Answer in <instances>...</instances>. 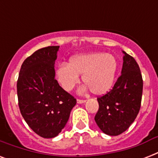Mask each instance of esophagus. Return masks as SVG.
I'll return each instance as SVG.
<instances>
[{"label": "esophagus", "mask_w": 158, "mask_h": 158, "mask_svg": "<svg viewBox=\"0 0 158 158\" xmlns=\"http://www.w3.org/2000/svg\"><path fill=\"white\" fill-rule=\"evenodd\" d=\"M86 102V100H84V99H77V103H84Z\"/></svg>", "instance_id": "34e87169"}]
</instances>
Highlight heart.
<instances>
[{
	"mask_svg": "<svg viewBox=\"0 0 158 158\" xmlns=\"http://www.w3.org/2000/svg\"><path fill=\"white\" fill-rule=\"evenodd\" d=\"M118 62L111 54L95 52L81 54L70 58L68 64H60L56 69V79L65 91H70L82 75L84 84L95 95L110 91L115 83Z\"/></svg>",
	"mask_w": 158,
	"mask_h": 158,
	"instance_id": "heart-1",
	"label": "heart"
}]
</instances>
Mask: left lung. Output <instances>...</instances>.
<instances>
[{
    "label": "left lung",
    "mask_w": 158,
    "mask_h": 158,
    "mask_svg": "<svg viewBox=\"0 0 158 158\" xmlns=\"http://www.w3.org/2000/svg\"><path fill=\"white\" fill-rule=\"evenodd\" d=\"M121 74L112 89L98 97L99 108L94 120L106 135L125 132L137 117L141 106L143 78L135 58L125 52Z\"/></svg>",
    "instance_id": "obj_1"
}]
</instances>
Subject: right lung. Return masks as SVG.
<instances>
[{"label":"right lung","instance_id":"right-lung-1","mask_svg":"<svg viewBox=\"0 0 158 158\" xmlns=\"http://www.w3.org/2000/svg\"><path fill=\"white\" fill-rule=\"evenodd\" d=\"M59 46L36 51L21 65L17 95L21 115L28 125L45 139L59 135L77 101L55 79Z\"/></svg>","mask_w":158,"mask_h":158}]
</instances>
